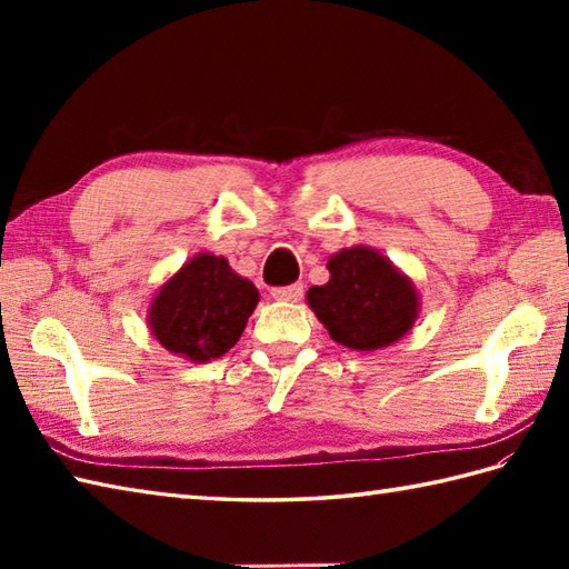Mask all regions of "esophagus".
<instances>
[{
    "label": "esophagus",
    "mask_w": 569,
    "mask_h": 569,
    "mask_svg": "<svg viewBox=\"0 0 569 569\" xmlns=\"http://www.w3.org/2000/svg\"><path fill=\"white\" fill-rule=\"evenodd\" d=\"M271 296L276 300H286V303H298L303 298V283H293V286H283V288H273Z\"/></svg>",
    "instance_id": "34e87169"
}]
</instances>
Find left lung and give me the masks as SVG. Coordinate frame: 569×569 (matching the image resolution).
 Here are the masks:
<instances>
[{"label": "left lung", "instance_id": "left-lung-1", "mask_svg": "<svg viewBox=\"0 0 569 569\" xmlns=\"http://www.w3.org/2000/svg\"><path fill=\"white\" fill-rule=\"evenodd\" d=\"M330 281L312 286L306 300L337 345L373 352L410 332L418 312V288L381 251L357 244L328 259Z\"/></svg>", "mask_w": 569, "mask_h": 569}]
</instances>
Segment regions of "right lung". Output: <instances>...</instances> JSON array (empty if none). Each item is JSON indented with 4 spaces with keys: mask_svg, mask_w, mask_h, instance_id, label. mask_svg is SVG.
<instances>
[{
    "mask_svg": "<svg viewBox=\"0 0 569 569\" xmlns=\"http://www.w3.org/2000/svg\"><path fill=\"white\" fill-rule=\"evenodd\" d=\"M259 303V291L224 257L200 251L161 283L147 322L168 352L192 365L222 357L237 345Z\"/></svg>",
    "mask_w": 569,
    "mask_h": 569,
    "instance_id": "obj_1",
    "label": "right lung"
}]
</instances>
